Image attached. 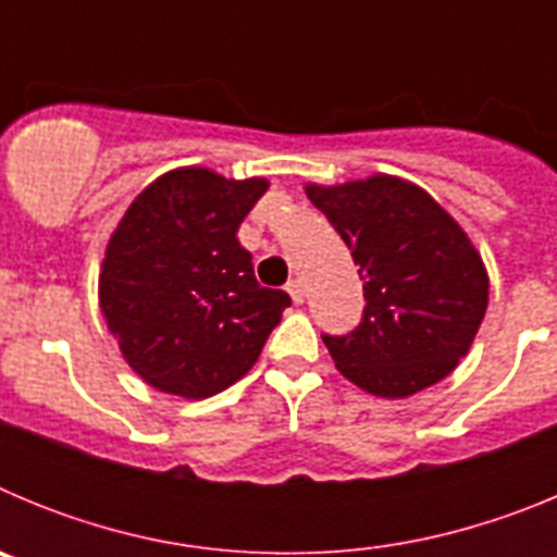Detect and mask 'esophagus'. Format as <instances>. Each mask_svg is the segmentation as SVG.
Listing matches in <instances>:
<instances>
[{
	"label": "esophagus",
	"instance_id": "34e87169",
	"mask_svg": "<svg viewBox=\"0 0 557 557\" xmlns=\"http://www.w3.org/2000/svg\"><path fill=\"white\" fill-rule=\"evenodd\" d=\"M287 293L295 304H304V298H307V284H304L301 278H293V282L287 284Z\"/></svg>",
	"mask_w": 557,
	"mask_h": 557
}]
</instances>
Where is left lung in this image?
Here are the masks:
<instances>
[{"label":"left lung","mask_w":557,"mask_h":557,"mask_svg":"<svg viewBox=\"0 0 557 557\" xmlns=\"http://www.w3.org/2000/svg\"><path fill=\"white\" fill-rule=\"evenodd\" d=\"M304 189L366 278L362 323L346 337H323L337 371L382 398H407L449 376L488 309V270L469 234L398 175Z\"/></svg>","instance_id":"obj_1"}]
</instances>
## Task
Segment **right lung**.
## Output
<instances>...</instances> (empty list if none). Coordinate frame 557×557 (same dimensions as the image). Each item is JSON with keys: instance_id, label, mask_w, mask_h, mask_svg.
I'll return each instance as SVG.
<instances>
[{"instance_id": "obj_1", "label": "right lung", "mask_w": 557, "mask_h": 557, "mask_svg": "<svg viewBox=\"0 0 557 557\" xmlns=\"http://www.w3.org/2000/svg\"><path fill=\"white\" fill-rule=\"evenodd\" d=\"M268 178L178 166L136 195L106 245L100 312L122 357L170 396L209 398L256 366L289 307L259 287L236 231Z\"/></svg>"}]
</instances>
